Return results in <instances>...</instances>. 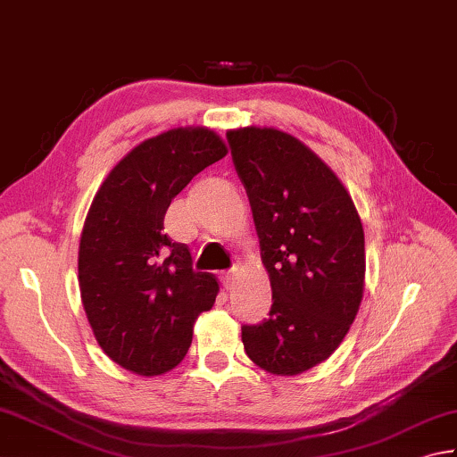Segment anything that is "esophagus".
<instances>
[{
  "instance_id": "1",
  "label": "esophagus",
  "mask_w": 457,
  "mask_h": 457,
  "mask_svg": "<svg viewBox=\"0 0 457 457\" xmlns=\"http://www.w3.org/2000/svg\"><path fill=\"white\" fill-rule=\"evenodd\" d=\"M222 284H225L227 288H232V284H235V280H237V274H235V270H230V272H222Z\"/></svg>"
}]
</instances>
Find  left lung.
Wrapping results in <instances>:
<instances>
[{
	"label": "left lung",
	"mask_w": 457,
	"mask_h": 457,
	"mask_svg": "<svg viewBox=\"0 0 457 457\" xmlns=\"http://www.w3.org/2000/svg\"><path fill=\"white\" fill-rule=\"evenodd\" d=\"M251 201L272 288L264 322L243 326L248 358L296 376L340 346L364 296V228L334 170L303 141L272 127L227 133Z\"/></svg>",
	"instance_id": "obj_1"
}]
</instances>
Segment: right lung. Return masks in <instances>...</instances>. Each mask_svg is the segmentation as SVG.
Listing matches in <instances>:
<instances>
[{
    "mask_svg": "<svg viewBox=\"0 0 457 457\" xmlns=\"http://www.w3.org/2000/svg\"><path fill=\"white\" fill-rule=\"evenodd\" d=\"M227 145L206 127H179L143 141L103 180L79 243V290L103 352L129 372L159 376L185 358L196 316L219 282L193 270L187 245L165 235L170 201Z\"/></svg>",
    "mask_w": 457,
    "mask_h": 457,
    "instance_id": "right-lung-1",
    "label": "right lung"
}]
</instances>
